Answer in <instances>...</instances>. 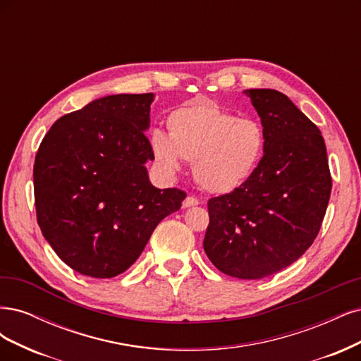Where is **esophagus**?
I'll return each instance as SVG.
<instances>
[{
    "label": "esophagus",
    "mask_w": 361,
    "mask_h": 361,
    "mask_svg": "<svg viewBox=\"0 0 361 361\" xmlns=\"http://www.w3.org/2000/svg\"><path fill=\"white\" fill-rule=\"evenodd\" d=\"M197 204H200V201H197L195 196H188V197H185V200L183 201V207H184V208L195 207V205H197Z\"/></svg>",
    "instance_id": "esophagus-1"
}]
</instances>
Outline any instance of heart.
Returning a JSON list of instances; mask_svg holds the SVG:
<instances>
[{
  "mask_svg": "<svg viewBox=\"0 0 361 361\" xmlns=\"http://www.w3.org/2000/svg\"><path fill=\"white\" fill-rule=\"evenodd\" d=\"M168 133H149L148 144L159 166L169 176L192 161L193 177L207 192L231 193L246 183L259 166L265 135L262 126L220 108L210 100H196L172 111Z\"/></svg>",
  "mask_w": 361,
  "mask_h": 361,
  "instance_id": "b5f03b06",
  "label": "heart"
}]
</instances>
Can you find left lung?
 <instances>
[{
    "label": "left lung",
    "mask_w": 361,
    "mask_h": 361,
    "mask_svg": "<svg viewBox=\"0 0 361 361\" xmlns=\"http://www.w3.org/2000/svg\"><path fill=\"white\" fill-rule=\"evenodd\" d=\"M265 135L259 166L240 189L208 201L204 250L217 270L262 279L294 264L317 238L331 177L318 127L285 94L246 90Z\"/></svg>",
    "instance_id": "1"
}]
</instances>
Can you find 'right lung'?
Here are the masks:
<instances>
[{
	"label": "right lung",
	"mask_w": 361,
	"mask_h": 361,
	"mask_svg": "<svg viewBox=\"0 0 361 361\" xmlns=\"http://www.w3.org/2000/svg\"><path fill=\"white\" fill-rule=\"evenodd\" d=\"M153 100V92L96 99L56 120L40 144L32 173L37 222L80 274L124 273L184 201L183 190L157 189L148 178Z\"/></svg>",
	"instance_id": "obj_1"
}]
</instances>
